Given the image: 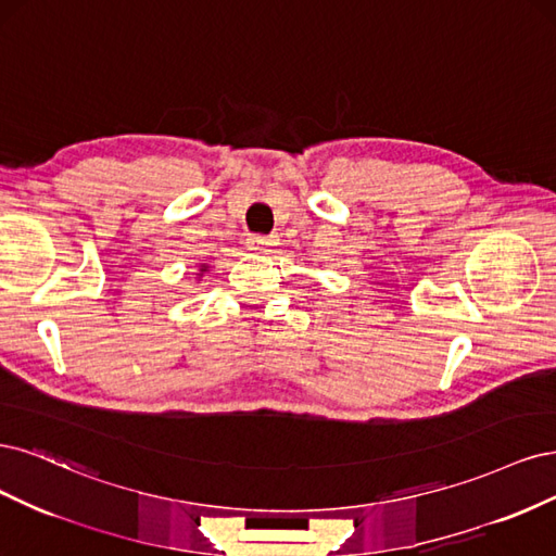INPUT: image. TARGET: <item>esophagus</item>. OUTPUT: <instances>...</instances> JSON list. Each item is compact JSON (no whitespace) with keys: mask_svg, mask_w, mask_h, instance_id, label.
Returning a JSON list of instances; mask_svg holds the SVG:
<instances>
[{"mask_svg":"<svg viewBox=\"0 0 556 556\" xmlns=\"http://www.w3.org/2000/svg\"><path fill=\"white\" fill-rule=\"evenodd\" d=\"M273 244H275V240H270V238H263V236H252L247 240V249L252 254H267V252H273Z\"/></svg>","mask_w":556,"mask_h":556,"instance_id":"esophagus-1","label":"esophagus"}]
</instances>
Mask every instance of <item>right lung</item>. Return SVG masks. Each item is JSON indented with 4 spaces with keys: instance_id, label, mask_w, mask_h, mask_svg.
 Returning <instances> with one entry per match:
<instances>
[{
    "instance_id": "add662e5",
    "label": "right lung",
    "mask_w": 556,
    "mask_h": 556,
    "mask_svg": "<svg viewBox=\"0 0 556 556\" xmlns=\"http://www.w3.org/2000/svg\"><path fill=\"white\" fill-rule=\"evenodd\" d=\"M207 267H210L207 263H201V265H199V279H201L205 273H207Z\"/></svg>"
}]
</instances>
